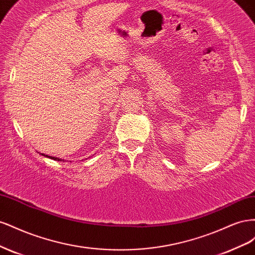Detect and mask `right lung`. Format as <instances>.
Wrapping results in <instances>:
<instances>
[{
    "label": "right lung",
    "mask_w": 255,
    "mask_h": 255,
    "mask_svg": "<svg viewBox=\"0 0 255 255\" xmlns=\"http://www.w3.org/2000/svg\"><path fill=\"white\" fill-rule=\"evenodd\" d=\"M39 153V152H38ZM42 156H45V157H48V158H51V159H54V160H58V161H65V159H61V158H59V157H55V156H51V155H47V154H44V153H40Z\"/></svg>",
    "instance_id": "1"
}]
</instances>
